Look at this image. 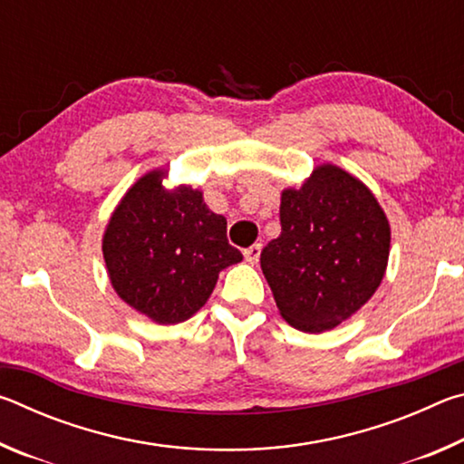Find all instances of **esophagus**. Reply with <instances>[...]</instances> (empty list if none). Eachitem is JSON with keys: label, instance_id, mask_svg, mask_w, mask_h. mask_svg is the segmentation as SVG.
Here are the masks:
<instances>
[{"label": "esophagus", "instance_id": "34e87169", "mask_svg": "<svg viewBox=\"0 0 464 464\" xmlns=\"http://www.w3.org/2000/svg\"><path fill=\"white\" fill-rule=\"evenodd\" d=\"M260 254H262V243H254V246L243 249V256H246V262L249 264H257L260 260Z\"/></svg>", "mask_w": 464, "mask_h": 464}]
</instances>
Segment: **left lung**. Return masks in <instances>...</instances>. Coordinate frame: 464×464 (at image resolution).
I'll use <instances>...</instances> for the list:
<instances>
[{
    "label": "left lung",
    "instance_id": "8db88e82",
    "mask_svg": "<svg viewBox=\"0 0 464 464\" xmlns=\"http://www.w3.org/2000/svg\"><path fill=\"white\" fill-rule=\"evenodd\" d=\"M282 231L262 249V272L280 315L321 334L368 303L389 262L391 227L374 194L325 163L280 198Z\"/></svg>",
    "mask_w": 464,
    "mask_h": 464
}]
</instances>
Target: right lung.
<instances>
[{"label":"right lung","mask_w":464,"mask_h":464,"mask_svg":"<svg viewBox=\"0 0 464 464\" xmlns=\"http://www.w3.org/2000/svg\"><path fill=\"white\" fill-rule=\"evenodd\" d=\"M166 171L139 178L110 217L102 251L112 286L124 303L155 324L190 319L217 285L218 272L243 260L227 241V218L200 190H166Z\"/></svg>","instance_id":"right-lung-1"}]
</instances>
